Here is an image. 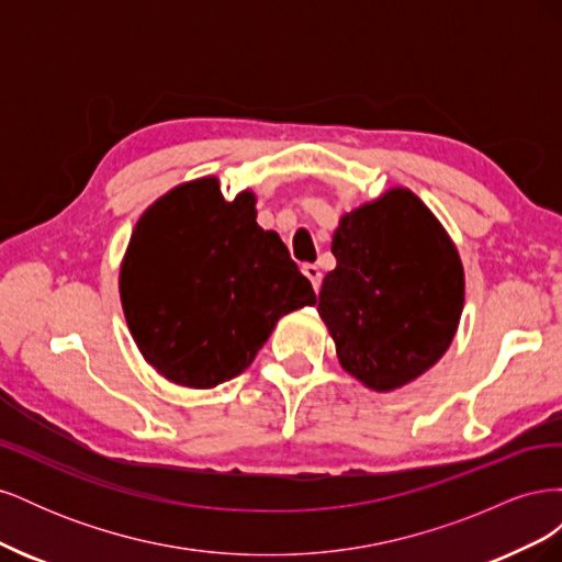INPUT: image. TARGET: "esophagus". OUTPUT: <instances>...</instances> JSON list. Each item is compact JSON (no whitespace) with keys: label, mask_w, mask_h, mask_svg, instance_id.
I'll use <instances>...</instances> for the list:
<instances>
[{"label":"esophagus","mask_w":562,"mask_h":562,"mask_svg":"<svg viewBox=\"0 0 562 562\" xmlns=\"http://www.w3.org/2000/svg\"><path fill=\"white\" fill-rule=\"evenodd\" d=\"M302 271H304V277H307V279L312 281L314 291H318V288H321V269H318L316 265H304Z\"/></svg>","instance_id":"esophagus-1"}]
</instances>
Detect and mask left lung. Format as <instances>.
Segmentation results:
<instances>
[{
	"label": "left lung",
	"mask_w": 562,
	"mask_h": 562,
	"mask_svg": "<svg viewBox=\"0 0 562 562\" xmlns=\"http://www.w3.org/2000/svg\"><path fill=\"white\" fill-rule=\"evenodd\" d=\"M333 255L318 314L339 366L372 391L417 380L448 351L464 310V267L443 225L394 187L339 217Z\"/></svg>",
	"instance_id": "obj_1"
}]
</instances>
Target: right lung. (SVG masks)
I'll use <instances>...</instances> for the list:
<instances>
[{
    "instance_id": "add662e5",
    "label": "right lung",
    "mask_w": 562,
    "mask_h": 562,
    "mask_svg": "<svg viewBox=\"0 0 562 562\" xmlns=\"http://www.w3.org/2000/svg\"><path fill=\"white\" fill-rule=\"evenodd\" d=\"M255 194L227 201L217 178L157 199L119 271L128 330L168 382L223 384L252 363L277 321L316 302L277 232L255 223Z\"/></svg>"
}]
</instances>
